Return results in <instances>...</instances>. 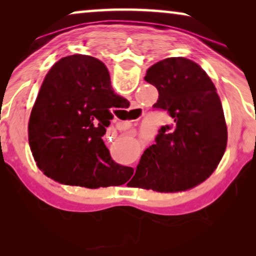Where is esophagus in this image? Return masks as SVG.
<instances>
[{"instance_id":"esophagus-1","label":"esophagus","mask_w":256,"mask_h":256,"mask_svg":"<svg viewBox=\"0 0 256 256\" xmlns=\"http://www.w3.org/2000/svg\"><path fill=\"white\" fill-rule=\"evenodd\" d=\"M132 128V124L130 122H121L118 124V130H127V129Z\"/></svg>"}]
</instances>
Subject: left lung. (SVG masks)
<instances>
[{"label": "left lung", "instance_id": "1", "mask_svg": "<svg viewBox=\"0 0 256 256\" xmlns=\"http://www.w3.org/2000/svg\"><path fill=\"white\" fill-rule=\"evenodd\" d=\"M158 90L154 108L169 112L156 143L143 152L135 176L138 188L180 192L211 176L225 154L227 127L222 101L206 72L183 57L166 58L144 76Z\"/></svg>", "mask_w": 256, "mask_h": 256}]
</instances>
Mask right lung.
<instances>
[{
    "label": "right lung",
    "instance_id": "1",
    "mask_svg": "<svg viewBox=\"0 0 256 256\" xmlns=\"http://www.w3.org/2000/svg\"><path fill=\"white\" fill-rule=\"evenodd\" d=\"M102 62L86 54L62 58L45 76L29 118L37 166L62 184L88 188L122 185L134 169L115 163L102 136L112 108L124 100Z\"/></svg>",
    "mask_w": 256,
    "mask_h": 256
}]
</instances>
